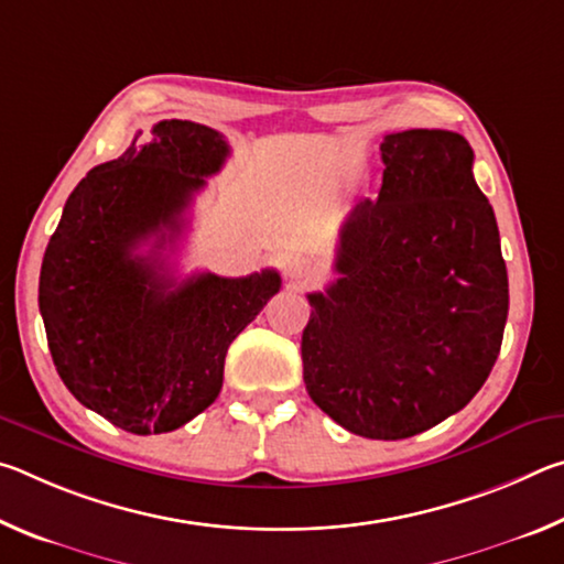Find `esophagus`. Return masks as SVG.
<instances>
[{
    "label": "esophagus",
    "mask_w": 564,
    "mask_h": 564,
    "mask_svg": "<svg viewBox=\"0 0 564 564\" xmlns=\"http://www.w3.org/2000/svg\"><path fill=\"white\" fill-rule=\"evenodd\" d=\"M285 279H289L291 289H308L318 281V273L308 261H293L285 265Z\"/></svg>",
    "instance_id": "obj_1"
}]
</instances>
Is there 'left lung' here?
<instances>
[{"instance_id": "left-lung-1", "label": "left lung", "mask_w": 564, "mask_h": 564, "mask_svg": "<svg viewBox=\"0 0 564 564\" xmlns=\"http://www.w3.org/2000/svg\"><path fill=\"white\" fill-rule=\"evenodd\" d=\"M383 186L340 228L338 279L308 293L303 383L346 431L403 441L488 380L508 321V269L473 149L443 129L388 133Z\"/></svg>"}]
</instances>
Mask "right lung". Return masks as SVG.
<instances>
[{
  "label": "right lung",
  "instance_id": "add662e5",
  "mask_svg": "<svg viewBox=\"0 0 564 564\" xmlns=\"http://www.w3.org/2000/svg\"><path fill=\"white\" fill-rule=\"evenodd\" d=\"M151 133L76 184L40 273L56 373L82 405L133 435L204 413L221 393L228 346L281 289L273 269L169 275L161 251L231 149L194 121L164 119Z\"/></svg>",
  "mask_w": 564,
  "mask_h": 564
}]
</instances>
